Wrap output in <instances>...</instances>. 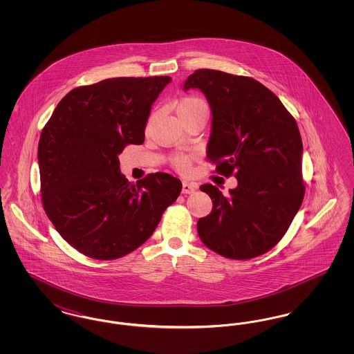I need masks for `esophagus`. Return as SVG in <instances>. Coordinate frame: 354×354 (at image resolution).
Returning <instances> with one entry per match:
<instances>
[{
	"label": "esophagus",
	"mask_w": 354,
	"mask_h": 354,
	"mask_svg": "<svg viewBox=\"0 0 354 354\" xmlns=\"http://www.w3.org/2000/svg\"><path fill=\"white\" fill-rule=\"evenodd\" d=\"M196 188H198V185H192V183H188V182H183L182 192H183V194H192Z\"/></svg>",
	"instance_id": "esophagus-1"
}]
</instances>
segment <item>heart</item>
Returning a JSON list of instances; mask_svg holds the SVG:
<instances>
[{"instance_id":"1","label":"heart","mask_w":354,"mask_h":354,"mask_svg":"<svg viewBox=\"0 0 354 354\" xmlns=\"http://www.w3.org/2000/svg\"><path fill=\"white\" fill-rule=\"evenodd\" d=\"M205 107L204 102L196 97H185L183 100L178 102L176 104V113L180 114V113H189V111H194V110H198V109H203ZM172 165L180 171H187L191 166V158L187 156V155H178L172 159Z\"/></svg>"}]
</instances>
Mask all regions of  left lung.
I'll return each instance as SVG.
<instances>
[{
    "mask_svg": "<svg viewBox=\"0 0 354 354\" xmlns=\"http://www.w3.org/2000/svg\"><path fill=\"white\" fill-rule=\"evenodd\" d=\"M198 88L211 107L207 156L216 172L235 174L224 196L203 185L212 211L198 220V234L212 251L245 260L268 252L289 228L304 199L303 142L297 123L264 84L248 77L203 68L183 90Z\"/></svg>",
    "mask_w": 354,
    "mask_h": 354,
    "instance_id": "left-lung-1",
    "label": "left lung"
}]
</instances>
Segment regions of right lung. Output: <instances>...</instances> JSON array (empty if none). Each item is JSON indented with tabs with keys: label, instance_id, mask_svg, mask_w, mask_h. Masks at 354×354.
Here are the masks:
<instances>
[{
	"label": "right lung",
	"instance_id": "1",
	"mask_svg": "<svg viewBox=\"0 0 354 354\" xmlns=\"http://www.w3.org/2000/svg\"><path fill=\"white\" fill-rule=\"evenodd\" d=\"M169 77L110 78L81 86L57 104L38 143L45 212L71 247L97 260L133 252L182 191L169 174L129 182L126 145H142L152 104Z\"/></svg>",
	"mask_w": 354,
	"mask_h": 354
}]
</instances>
